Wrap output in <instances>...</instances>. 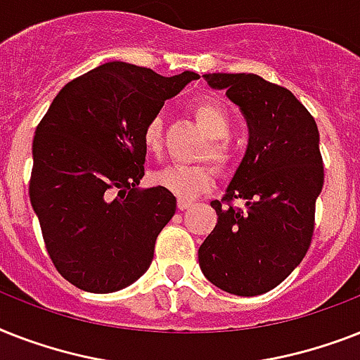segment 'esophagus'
Returning a JSON list of instances; mask_svg holds the SVG:
<instances>
[{"instance_id":"esophagus-1","label":"esophagus","mask_w":360,"mask_h":360,"mask_svg":"<svg viewBox=\"0 0 360 360\" xmlns=\"http://www.w3.org/2000/svg\"><path fill=\"white\" fill-rule=\"evenodd\" d=\"M178 210H188L189 206H191V202H189V200H186V198H178Z\"/></svg>"}]
</instances>
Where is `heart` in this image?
Masks as SVG:
<instances>
[{
    "instance_id": "1",
    "label": "heart",
    "mask_w": 360,
    "mask_h": 360,
    "mask_svg": "<svg viewBox=\"0 0 360 360\" xmlns=\"http://www.w3.org/2000/svg\"><path fill=\"white\" fill-rule=\"evenodd\" d=\"M193 115L200 130L208 135V145L198 156L210 158L219 169H229L232 163V146L226 141L230 134V117L226 109L214 100H200L193 105ZM143 145L150 154L163 150V120L160 115L152 117L143 128ZM214 169L204 163L197 165H169L152 174V182L167 189L178 198H195L214 186Z\"/></svg>"
}]
</instances>
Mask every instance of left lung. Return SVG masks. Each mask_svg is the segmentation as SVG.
<instances>
[{"mask_svg":"<svg viewBox=\"0 0 360 360\" xmlns=\"http://www.w3.org/2000/svg\"><path fill=\"white\" fill-rule=\"evenodd\" d=\"M226 91L249 126V145L223 200L217 225L198 247L204 277L229 294H266L301 264L323 188L320 131L288 89L257 74H204ZM232 200H241L236 209Z\"/></svg>","mask_w":360,"mask_h":360,"instance_id":"1","label":"left lung"}]
</instances>
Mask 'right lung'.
Here are the masks:
<instances>
[{
	"label": "right lung",
	"mask_w": 360,
	"mask_h": 360,
	"mask_svg": "<svg viewBox=\"0 0 360 360\" xmlns=\"http://www.w3.org/2000/svg\"><path fill=\"white\" fill-rule=\"evenodd\" d=\"M195 72L160 76L111 61L59 91L33 139L30 198L53 266L85 292L109 294L150 267L158 234L176 212L145 176L143 128Z\"/></svg>",
	"instance_id": "add662e5"
}]
</instances>
